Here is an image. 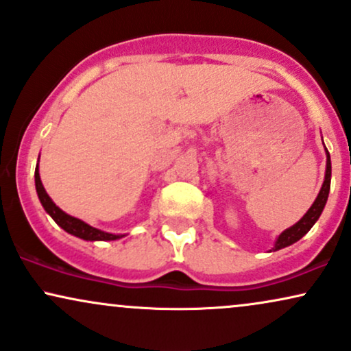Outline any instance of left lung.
<instances>
[{"instance_id": "obj_1", "label": "left lung", "mask_w": 351, "mask_h": 351, "mask_svg": "<svg viewBox=\"0 0 351 351\" xmlns=\"http://www.w3.org/2000/svg\"><path fill=\"white\" fill-rule=\"evenodd\" d=\"M326 156H327V164H326V177H324V184L321 190H319V195L315 198L311 208L306 211V215L298 221L296 224H293L291 228L285 229L281 234L276 237L275 245L271 247V250H280L283 247H288V245L295 244L301 239L302 236H306L309 232V229L314 226L315 221L319 219V216L322 215L324 206H326L327 198H328V192H330V177H332V164H330V154L326 148Z\"/></svg>"}]
</instances>
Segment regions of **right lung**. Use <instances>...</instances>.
<instances>
[{
  "mask_svg": "<svg viewBox=\"0 0 351 351\" xmlns=\"http://www.w3.org/2000/svg\"><path fill=\"white\" fill-rule=\"evenodd\" d=\"M40 158V156H38ZM36 190H37V195L38 200H40L43 210L47 211L51 216V219L58 224L60 228L64 229L68 234L80 237V239L84 241H117V239H122L125 234H112V232H106L101 231V229L93 228L90 224L84 223L83 219L75 218V216L64 213V211L56 206L53 200L49 197L47 190L43 189L42 180H40V174H38V162L36 167Z\"/></svg>",
  "mask_w": 351,
  "mask_h": 351,
  "instance_id": "1",
  "label": "right lung"
}]
</instances>
